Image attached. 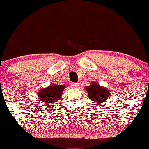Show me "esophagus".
Segmentation results:
<instances>
[{"instance_id": "esophagus-1", "label": "esophagus", "mask_w": 149, "mask_h": 149, "mask_svg": "<svg viewBox=\"0 0 149 149\" xmlns=\"http://www.w3.org/2000/svg\"><path fill=\"white\" fill-rule=\"evenodd\" d=\"M72 86L73 88H77L79 86V83L78 82H75V83H72Z\"/></svg>"}]
</instances>
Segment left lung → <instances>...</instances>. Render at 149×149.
<instances>
[{"mask_svg":"<svg viewBox=\"0 0 149 149\" xmlns=\"http://www.w3.org/2000/svg\"><path fill=\"white\" fill-rule=\"evenodd\" d=\"M88 97L96 103H101L108 100L109 91L105 88L101 87L97 83L92 82L90 86L86 88Z\"/></svg>","mask_w":149,"mask_h":149,"instance_id":"8db88e82","label":"left lung"}]
</instances>
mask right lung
Returning <instances> with one entry per match:
<instances>
[{
	"instance_id": "1",
	"label": "right lung",
	"mask_w": 149,
	"mask_h": 149,
	"mask_svg": "<svg viewBox=\"0 0 149 149\" xmlns=\"http://www.w3.org/2000/svg\"><path fill=\"white\" fill-rule=\"evenodd\" d=\"M65 86L52 85L48 88H43L38 93V97L43 103L53 105L59 100L64 90Z\"/></svg>"
}]
</instances>
